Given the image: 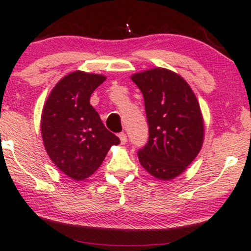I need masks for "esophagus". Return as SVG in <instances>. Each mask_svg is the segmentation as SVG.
I'll list each match as a JSON object with an SVG mask.
<instances>
[{
    "mask_svg": "<svg viewBox=\"0 0 251 251\" xmlns=\"http://www.w3.org/2000/svg\"><path fill=\"white\" fill-rule=\"evenodd\" d=\"M119 138H120V140H121V144H126V132H120L119 133Z\"/></svg>",
    "mask_w": 251,
    "mask_h": 251,
    "instance_id": "34e87169",
    "label": "esophagus"
}]
</instances>
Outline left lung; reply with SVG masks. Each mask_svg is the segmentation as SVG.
<instances>
[{"mask_svg":"<svg viewBox=\"0 0 251 251\" xmlns=\"http://www.w3.org/2000/svg\"><path fill=\"white\" fill-rule=\"evenodd\" d=\"M145 101L149 140L138 159L149 173L168 180L179 176L200 152L203 120L187 82L164 68L132 75Z\"/></svg>","mask_w":251,"mask_h":251,"instance_id":"left-lung-1","label":"left lung"}]
</instances>
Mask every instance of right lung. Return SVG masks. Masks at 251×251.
<instances>
[{"label": "right lung", "instance_id": "add662e5", "mask_svg": "<svg viewBox=\"0 0 251 251\" xmlns=\"http://www.w3.org/2000/svg\"><path fill=\"white\" fill-rule=\"evenodd\" d=\"M105 78L73 72L58 82L43 107L41 131L48 155L75 180L91 176L111 146L120 144L90 105L91 94Z\"/></svg>", "mask_w": 251, "mask_h": 251}]
</instances>
